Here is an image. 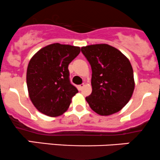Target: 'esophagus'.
Returning <instances> with one entry per match:
<instances>
[{
	"mask_svg": "<svg viewBox=\"0 0 160 160\" xmlns=\"http://www.w3.org/2000/svg\"><path fill=\"white\" fill-rule=\"evenodd\" d=\"M84 86H85V84H82V85H78V90H79V91H82V88H84Z\"/></svg>",
	"mask_w": 160,
	"mask_h": 160,
	"instance_id": "obj_1",
	"label": "esophagus"
}]
</instances>
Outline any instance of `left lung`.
Listing matches in <instances>:
<instances>
[{
	"label": "left lung",
	"instance_id": "8db88e82",
	"mask_svg": "<svg viewBox=\"0 0 160 160\" xmlns=\"http://www.w3.org/2000/svg\"><path fill=\"white\" fill-rule=\"evenodd\" d=\"M81 50L92 67V92L85 98L90 108L102 116L120 111L134 90L133 71L129 59L108 44L83 46Z\"/></svg>",
	"mask_w": 160,
	"mask_h": 160
}]
</instances>
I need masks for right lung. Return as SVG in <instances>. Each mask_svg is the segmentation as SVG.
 Masks as SVG:
<instances>
[{
    "label": "right lung",
    "instance_id": "right-lung-1",
    "mask_svg": "<svg viewBox=\"0 0 160 160\" xmlns=\"http://www.w3.org/2000/svg\"><path fill=\"white\" fill-rule=\"evenodd\" d=\"M79 52L78 46L53 43L39 49L30 60L27 88L39 112L57 117L67 111L78 92L70 82L68 66Z\"/></svg>",
    "mask_w": 160,
    "mask_h": 160
}]
</instances>
